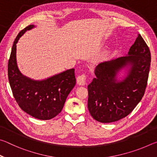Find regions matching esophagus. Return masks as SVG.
<instances>
[{"mask_svg":"<svg viewBox=\"0 0 157 157\" xmlns=\"http://www.w3.org/2000/svg\"><path fill=\"white\" fill-rule=\"evenodd\" d=\"M86 75L85 74H82V75H79L77 78V83L78 85H81V86H84L86 84Z\"/></svg>","mask_w":157,"mask_h":157,"instance_id":"obj_1","label":"esophagus"}]
</instances>
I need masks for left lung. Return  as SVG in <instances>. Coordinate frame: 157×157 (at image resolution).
Returning <instances> with one entry per match:
<instances>
[{
	"mask_svg": "<svg viewBox=\"0 0 157 157\" xmlns=\"http://www.w3.org/2000/svg\"><path fill=\"white\" fill-rule=\"evenodd\" d=\"M150 63V49L139 34L128 56L100 63L95 69L96 78L88 85V109L93 118L107 123L129 115L144 95ZM127 66V77L118 81L117 74Z\"/></svg>",
	"mask_w": 157,
	"mask_h": 157,
	"instance_id": "1",
	"label": "left lung"
}]
</instances>
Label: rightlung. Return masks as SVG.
I'll list each match as a JSON object with an SVG mask.
<instances>
[{
	"label": "right lung",
	"mask_w": 157,
	"mask_h": 157,
	"mask_svg": "<svg viewBox=\"0 0 157 157\" xmlns=\"http://www.w3.org/2000/svg\"><path fill=\"white\" fill-rule=\"evenodd\" d=\"M34 27L27 26L16 37L8 62V79L13 95L21 109L39 120H50L62 111L66 98L75 86V69L41 81L33 80L21 73L16 58L17 44L25 31Z\"/></svg>",
	"instance_id": "1"
}]
</instances>
